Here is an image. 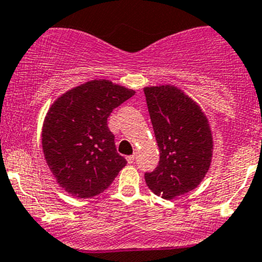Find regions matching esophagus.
Wrapping results in <instances>:
<instances>
[{
	"instance_id": "esophagus-1",
	"label": "esophagus",
	"mask_w": 262,
	"mask_h": 262,
	"mask_svg": "<svg viewBox=\"0 0 262 262\" xmlns=\"http://www.w3.org/2000/svg\"><path fill=\"white\" fill-rule=\"evenodd\" d=\"M126 161H128V163H134V161H136V156L134 155H130L126 157Z\"/></svg>"
}]
</instances>
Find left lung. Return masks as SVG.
Returning a JSON list of instances; mask_svg holds the SVG:
<instances>
[{"label":"left lung","mask_w":262,"mask_h":262,"mask_svg":"<svg viewBox=\"0 0 262 262\" xmlns=\"http://www.w3.org/2000/svg\"><path fill=\"white\" fill-rule=\"evenodd\" d=\"M160 162L144 173L147 186L163 199L194 190L212 162L213 137L199 105L170 84L144 89Z\"/></svg>","instance_id":"left-lung-1"}]
</instances>
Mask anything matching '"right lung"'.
I'll return each mask as SVG.
<instances>
[{"label": "right lung", "instance_id": "1", "mask_svg": "<svg viewBox=\"0 0 262 262\" xmlns=\"http://www.w3.org/2000/svg\"><path fill=\"white\" fill-rule=\"evenodd\" d=\"M134 94L107 80H94L67 91L50 106L41 133L44 157L71 195H99L126 165L116 152L107 118Z\"/></svg>", "mask_w": 262, "mask_h": 262}]
</instances>
